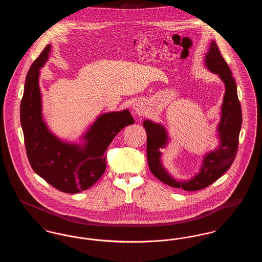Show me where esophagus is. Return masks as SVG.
Wrapping results in <instances>:
<instances>
[{
  "mask_svg": "<svg viewBox=\"0 0 262 262\" xmlns=\"http://www.w3.org/2000/svg\"><path fill=\"white\" fill-rule=\"evenodd\" d=\"M134 109H135V110H137V112L139 113V114L143 113V110H144V109H143L139 104H137V103L134 104Z\"/></svg>",
  "mask_w": 262,
  "mask_h": 262,
  "instance_id": "34e87169",
  "label": "esophagus"
}]
</instances>
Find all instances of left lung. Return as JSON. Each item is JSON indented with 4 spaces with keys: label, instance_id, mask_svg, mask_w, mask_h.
Listing matches in <instances>:
<instances>
[{
    "label": "left lung",
    "instance_id": "8db88e82",
    "mask_svg": "<svg viewBox=\"0 0 262 262\" xmlns=\"http://www.w3.org/2000/svg\"><path fill=\"white\" fill-rule=\"evenodd\" d=\"M207 68L219 75L225 83L224 100L222 105L221 121L218 125L220 146L204 156L200 174L189 181L179 182L166 172L161 163L160 148L167 143V133L162 125L151 121H144L143 126L147 134V163L151 173L164 184L194 191L210 186L231 167L237 155L238 136L242 126V108L237 98V84L232 76V72L225 61L215 41L210 43V48L205 56Z\"/></svg>",
    "mask_w": 262,
    "mask_h": 262
}]
</instances>
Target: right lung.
Masks as SVG:
<instances>
[{
  "label": "right lung",
  "mask_w": 262,
  "mask_h": 262,
  "mask_svg": "<svg viewBox=\"0 0 262 262\" xmlns=\"http://www.w3.org/2000/svg\"><path fill=\"white\" fill-rule=\"evenodd\" d=\"M48 44L30 67L20 102V123L25 149L33 171L51 186L77 193L93 186L107 167L105 151L121 129L135 123L128 110L100 116L84 136L83 147L62 142L52 135L42 119L39 69L48 59Z\"/></svg>",
  "instance_id": "1"
}]
</instances>
